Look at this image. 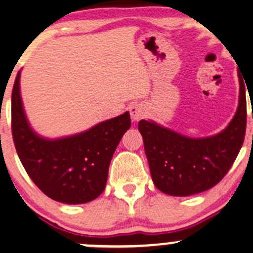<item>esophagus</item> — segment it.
<instances>
[{"instance_id": "34e87169", "label": "esophagus", "mask_w": 253, "mask_h": 253, "mask_svg": "<svg viewBox=\"0 0 253 253\" xmlns=\"http://www.w3.org/2000/svg\"><path fill=\"white\" fill-rule=\"evenodd\" d=\"M129 113H130V117L133 119V121H139L140 119L146 117L147 110L144 104L134 103L129 107Z\"/></svg>"}]
</instances>
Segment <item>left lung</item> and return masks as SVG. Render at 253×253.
<instances>
[{"instance_id":"8db88e82","label":"left lung","mask_w":253,"mask_h":253,"mask_svg":"<svg viewBox=\"0 0 253 253\" xmlns=\"http://www.w3.org/2000/svg\"><path fill=\"white\" fill-rule=\"evenodd\" d=\"M239 103L225 129L190 138L152 120H140L139 132L155 185L171 196H189L211 189L231 169L246 129L245 85L239 77Z\"/></svg>"}]
</instances>
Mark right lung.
I'll use <instances>...</instances> for the list:
<instances>
[{
	"label": "right lung",
	"mask_w": 253,
	"mask_h": 253,
	"mask_svg": "<svg viewBox=\"0 0 253 253\" xmlns=\"http://www.w3.org/2000/svg\"><path fill=\"white\" fill-rule=\"evenodd\" d=\"M17 72L11 92V132L20 161L34 184L52 200L81 205L106 188L115 149L130 127L129 113L63 138H43L31 127L20 92Z\"/></svg>",
	"instance_id": "add662e5"
}]
</instances>
